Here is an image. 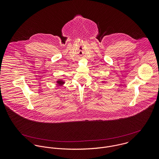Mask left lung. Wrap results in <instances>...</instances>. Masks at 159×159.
I'll use <instances>...</instances> for the list:
<instances>
[{
	"mask_svg": "<svg viewBox=\"0 0 159 159\" xmlns=\"http://www.w3.org/2000/svg\"><path fill=\"white\" fill-rule=\"evenodd\" d=\"M102 83H104V81H102Z\"/></svg>",
	"mask_w": 159,
	"mask_h": 159,
	"instance_id": "obj_1",
	"label": "left lung"
}]
</instances>
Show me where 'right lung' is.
<instances>
[{"label": "right lung", "instance_id": "1", "mask_svg": "<svg viewBox=\"0 0 159 159\" xmlns=\"http://www.w3.org/2000/svg\"><path fill=\"white\" fill-rule=\"evenodd\" d=\"M56 83H57V84L59 85V86H62V85L65 83V81H63V80H59L58 81H56Z\"/></svg>", "mask_w": 159, "mask_h": 159}]
</instances>
